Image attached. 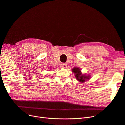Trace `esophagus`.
Here are the masks:
<instances>
[{"mask_svg":"<svg viewBox=\"0 0 125 125\" xmlns=\"http://www.w3.org/2000/svg\"><path fill=\"white\" fill-rule=\"evenodd\" d=\"M61 66H62V67L63 68H66L67 67V65L66 63H62Z\"/></svg>","mask_w":125,"mask_h":125,"instance_id":"34e87169","label":"esophagus"}]
</instances>
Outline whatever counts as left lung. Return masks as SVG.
I'll use <instances>...</instances> for the list:
<instances>
[{
	"mask_svg": "<svg viewBox=\"0 0 125 125\" xmlns=\"http://www.w3.org/2000/svg\"><path fill=\"white\" fill-rule=\"evenodd\" d=\"M72 71L74 73L76 79L81 83H83V82L89 80L91 78L90 74L86 75L85 74H83L81 72V69L78 67L73 68L72 69Z\"/></svg>",
	"mask_w": 125,
	"mask_h": 125,
	"instance_id": "1",
	"label": "left lung"
}]
</instances>
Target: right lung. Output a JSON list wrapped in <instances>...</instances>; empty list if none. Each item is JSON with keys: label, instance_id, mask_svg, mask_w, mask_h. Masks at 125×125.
<instances>
[{"label": "right lung", "instance_id": "right-lung-1", "mask_svg": "<svg viewBox=\"0 0 125 125\" xmlns=\"http://www.w3.org/2000/svg\"><path fill=\"white\" fill-rule=\"evenodd\" d=\"M50 69H51V68H50Z\"/></svg>", "mask_w": 125, "mask_h": 125}]
</instances>
